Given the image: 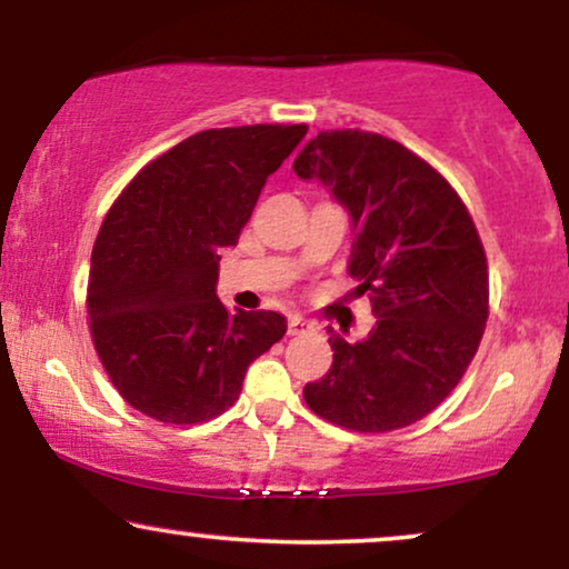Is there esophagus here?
I'll return each instance as SVG.
<instances>
[{
    "label": "esophagus",
    "mask_w": 569,
    "mask_h": 569,
    "mask_svg": "<svg viewBox=\"0 0 569 569\" xmlns=\"http://www.w3.org/2000/svg\"><path fill=\"white\" fill-rule=\"evenodd\" d=\"M312 329V323H307L302 316H291L289 318V335L291 337H299V335H307V331Z\"/></svg>",
    "instance_id": "esophagus-1"
}]
</instances>
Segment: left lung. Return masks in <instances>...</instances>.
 Returning <instances> with one entry per match:
<instances>
[{"label": "left lung", "mask_w": 569, "mask_h": 569, "mask_svg": "<svg viewBox=\"0 0 569 569\" xmlns=\"http://www.w3.org/2000/svg\"><path fill=\"white\" fill-rule=\"evenodd\" d=\"M350 211V276L377 326L363 342L329 337L335 361L305 385L307 407L358 433L422 420L457 388L489 316L487 253L466 202L403 143L321 130L293 160Z\"/></svg>", "instance_id": "1"}]
</instances>
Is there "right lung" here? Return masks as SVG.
<instances>
[{
  "mask_svg": "<svg viewBox=\"0 0 569 569\" xmlns=\"http://www.w3.org/2000/svg\"><path fill=\"white\" fill-rule=\"evenodd\" d=\"M305 133L200 130L147 162L109 208L90 257V337L141 415L168 426L213 420L238 401L248 363L286 335L278 312L219 302V251L238 243L267 176Z\"/></svg>",
  "mask_w": 569,
  "mask_h": 569,
  "instance_id": "right-lung-1",
  "label": "right lung"
}]
</instances>
